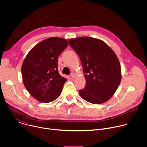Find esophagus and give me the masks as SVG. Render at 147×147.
<instances>
[{
    "mask_svg": "<svg viewBox=\"0 0 147 147\" xmlns=\"http://www.w3.org/2000/svg\"><path fill=\"white\" fill-rule=\"evenodd\" d=\"M76 74H74V73H73L70 74V77H71V78H74L76 77Z\"/></svg>",
    "mask_w": 147,
    "mask_h": 147,
    "instance_id": "1",
    "label": "esophagus"
}]
</instances>
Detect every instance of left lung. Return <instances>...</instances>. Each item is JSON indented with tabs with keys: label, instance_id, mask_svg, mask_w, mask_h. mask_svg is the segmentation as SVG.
Segmentation results:
<instances>
[{
	"label": "left lung",
	"instance_id": "obj_1",
	"mask_svg": "<svg viewBox=\"0 0 147 147\" xmlns=\"http://www.w3.org/2000/svg\"><path fill=\"white\" fill-rule=\"evenodd\" d=\"M81 61L86 87L78 92L85 100L100 104L109 100L121 78L119 60L113 50L102 40L82 36L69 40Z\"/></svg>",
	"mask_w": 147,
	"mask_h": 147
}]
</instances>
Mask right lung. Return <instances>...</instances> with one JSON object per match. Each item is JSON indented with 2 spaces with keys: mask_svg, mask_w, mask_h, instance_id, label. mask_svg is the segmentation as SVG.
Returning <instances> with one entry per match:
<instances>
[{
  "mask_svg": "<svg viewBox=\"0 0 147 147\" xmlns=\"http://www.w3.org/2000/svg\"><path fill=\"white\" fill-rule=\"evenodd\" d=\"M64 38L51 37L36 44L27 54L22 66L24 85L39 102L49 103L60 95L66 78L58 71V56L68 45Z\"/></svg>",
  "mask_w": 147,
  "mask_h": 147,
  "instance_id": "add662e5",
  "label": "right lung"
}]
</instances>
